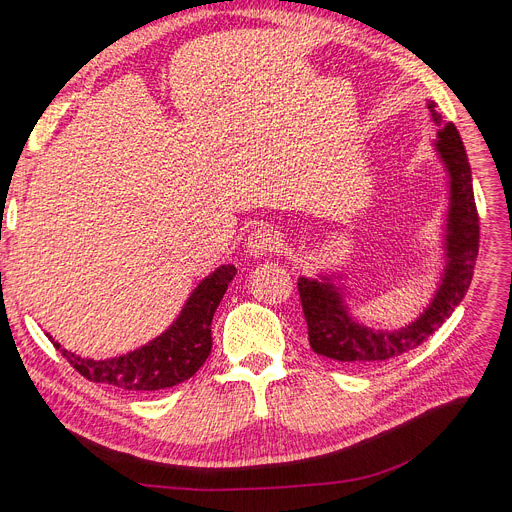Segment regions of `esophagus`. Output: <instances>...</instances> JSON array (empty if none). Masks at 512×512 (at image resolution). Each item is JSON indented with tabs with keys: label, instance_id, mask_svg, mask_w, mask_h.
<instances>
[{
	"label": "esophagus",
	"instance_id": "1",
	"mask_svg": "<svg viewBox=\"0 0 512 512\" xmlns=\"http://www.w3.org/2000/svg\"><path fill=\"white\" fill-rule=\"evenodd\" d=\"M282 247V236L274 230L261 226L249 234L247 240V251L253 257H276Z\"/></svg>",
	"mask_w": 512,
	"mask_h": 512
}]
</instances>
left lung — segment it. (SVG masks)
<instances>
[{"mask_svg": "<svg viewBox=\"0 0 512 512\" xmlns=\"http://www.w3.org/2000/svg\"><path fill=\"white\" fill-rule=\"evenodd\" d=\"M432 122L440 126L432 147L448 176V205L444 211L442 251L444 267L427 307L398 330L369 328L351 313L348 288L342 274L321 272L317 278H299L301 305L307 319L313 353L351 367H375L409 353L432 336L469 290L479 251V218L473 197V178L461 134L444 122L436 101H427Z\"/></svg>", "mask_w": 512, "mask_h": 512, "instance_id": "obj_1", "label": "left lung"}]
</instances>
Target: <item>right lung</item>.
I'll return each instance as SVG.
<instances>
[{"label": "right lung", "instance_id": "1", "mask_svg": "<svg viewBox=\"0 0 512 512\" xmlns=\"http://www.w3.org/2000/svg\"><path fill=\"white\" fill-rule=\"evenodd\" d=\"M234 276L236 267L232 263L220 265L197 284L166 332L120 357L99 361L78 357L47 336L68 363L95 384H110L128 392L172 388L193 378L209 357L211 319Z\"/></svg>", "mask_w": 512, "mask_h": 512}]
</instances>
